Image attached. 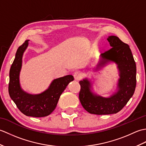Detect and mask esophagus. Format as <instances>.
Returning <instances> with one entry per match:
<instances>
[{
	"label": "esophagus",
	"instance_id": "obj_1",
	"mask_svg": "<svg viewBox=\"0 0 146 146\" xmlns=\"http://www.w3.org/2000/svg\"><path fill=\"white\" fill-rule=\"evenodd\" d=\"M74 78H75V80H80L82 78V74L81 72H80V71H75V73H74V75H73Z\"/></svg>",
	"mask_w": 146,
	"mask_h": 146
}]
</instances>
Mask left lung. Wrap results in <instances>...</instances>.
I'll list each match as a JSON object with an SVG mask.
<instances>
[{
	"mask_svg": "<svg viewBox=\"0 0 146 146\" xmlns=\"http://www.w3.org/2000/svg\"><path fill=\"white\" fill-rule=\"evenodd\" d=\"M111 47L100 54L96 70L100 69L110 61L117 64L120 78L117 91L109 97H103L91 90L92 84L87 78L79 83L81 89L79 98L83 107L92 114L108 115L119 112L129 102L136 86V64L128 44L115 36L107 38Z\"/></svg>",
	"mask_w": 146,
	"mask_h": 146,
	"instance_id": "8db88e82",
	"label": "left lung"
}]
</instances>
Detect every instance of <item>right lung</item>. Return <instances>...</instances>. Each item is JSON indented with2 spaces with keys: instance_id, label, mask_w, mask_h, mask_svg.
Masks as SVG:
<instances>
[{
  "instance_id": "add662e5",
  "label": "right lung",
  "mask_w": 146,
  "mask_h": 146,
  "mask_svg": "<svg viewBox=\"0 0 146 146\" xmlns=\"http://www.w3.org/2000/svg\"><path fill=\"white\" fill-rule=\"evenodd\" d=\"M26 40L17 49L15 57L9 72V94L22 113L27 116L42 117L51 114L56 107L62 93L74 78L66 75L54 79L48 88L41 94L32 95L21 88L19 75L23 62V56L29 44Z\"/></svg>"
}]
</instances>
